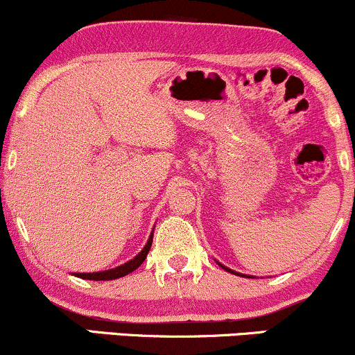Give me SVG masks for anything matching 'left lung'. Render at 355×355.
I'll return each mask as SVG.
<instances>
[{"instance_id":"8db88e82","label":"left lung","mask_w":355,"mask_h":355,"mask_svg":"<svg viewBox=\"0 0 355 355\" xmlns=\"http://www.w3.org/2000/svg\"><path fill=\"white\" fill-rule=\"evenodd\" d=\"M220 266H222V263H220ZM223 267V266H222ZM223 268H225V270H229V272H232V274H237V272H234V270H230V268H227V267H223ZM237 275H240V274H237ZM243 277V275H242Z\"/></svg>"}]
</instances>
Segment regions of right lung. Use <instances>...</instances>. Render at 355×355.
I'll list each match as a JSON object with an SVG mask.
<instances>
[{"label":"right lung","mask_w":355,"mask_h":355,"mask_svg":"<svg viewBox=\"0 0 355 355\" xmlns=\"http://www.w3.org/2000/svg\"><path fill=\"white\" fill-rule=\"evenodd\" d=\"M152 242H153V235H150L148 242H146L144 250H141L133 260L123 263V266L112 268V270L95 272V274H76V277H80V279H85V280H113V279H120V277L132 274L133 270H137V268L144 263V260L146 259V254H148L150 247H152Z\"/></svg>","instance_id":"obj_1"}]
</instances>
